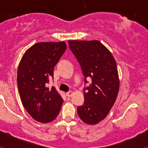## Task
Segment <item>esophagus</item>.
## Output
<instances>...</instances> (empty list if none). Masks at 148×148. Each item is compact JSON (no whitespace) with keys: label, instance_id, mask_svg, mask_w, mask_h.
<instances>
[{"label":"esophagus","instance_id":"obj_1","mask_svg":"<svg viewBox=\"0 0 148 148\" xmlns=\"http://www.w3.org/2000/svg\"><path fill=\"white\" fill-rule=\"evenodd\" d=\"M73 91H69L68 92H66V95L67 96V97H71L72 95H73Z\"/></svg>","mask_w":148,"mask_h":148}]
</instances>
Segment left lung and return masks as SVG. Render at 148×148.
<instances>
[{
    "label": "left lung",
    "instance_id": "8db88e82",
    "mask_svg": "<svg viewBox=\"0 0 148 148\" xmlns=\"http://www.w3.org/2000/svg\"><path fill=\"white\" fill-rule=\"evenodd\" d=\"M86 78L92 83L84 89V102L77 108L81 119L94 125L107 117L119 90L117 65L109 49L99 40H68Z\"/></svg>",
    "mask_w": 148,
    "mask_h": 148
}]
</instances>
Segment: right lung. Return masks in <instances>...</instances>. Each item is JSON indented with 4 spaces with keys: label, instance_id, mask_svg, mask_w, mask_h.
Listing matches in <instances>:
<instances>
[{
    "label": "right lung",
    "instance_id": "1",
    "mask_svg": "<svg viewBox=\"0 0 148 148\" xmlns=\"http://www.w3.org/2000/svg\"><path fill=\"white\" fill-rule=\"evenodd\" d=\"M66 49L64 41L36 43L26 51L18 65L21 100L29 114L39 122H51L61 110L64 100L56 87L47 84Z\"/></svg>",
    "mask_w": 148,
    "mask_h": 148
}]
</instances>
